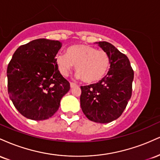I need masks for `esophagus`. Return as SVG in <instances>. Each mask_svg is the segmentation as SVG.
<instances>
[{
    "label": "esophagus",
    "mask_w": 160,
    "mask_h": 160,
    "mask_svg": "<svg viewBox=\"0 0 160 160\" xmlns=\"http://www.w3.org/2000/svg\"><path fill=\"white\" fill-rule=\"evenodd\" d=\"M70 86H71V88H74L75 86H78V84L74 83V82H71V83H70Z\"/></svg>",
    "instance_id": "esophagus-1"
}]
</instances>
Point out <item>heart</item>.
Segmentation results:
<instances>
[{
	"label": "heart",
	"mask_w": 160,
	"mask_h": 160,
	"mask_svg": "<svg viewBox=\"0 0 160 160\" xmlns=\"http://www.w3.org/2000/svg\"><path fill=\"white\" fill-rule=\"evenodd\" d=\"M56 62L62 74L68 76L76 65L77 78L87 83L96 82L107 74L110 58L104 51L86 44L74 45L68 49L67 54L59 53Z\"/></svg>",
	"instance_id": "b5f03b06"
}]
</instances>
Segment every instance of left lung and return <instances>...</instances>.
I'll list each match as a JSON object with an SVG mask.
<instances>
[{
    "instance_id": "1",
    "label": "left lung",
    "mask_w": 160,
    "mask_h": 160,
    "mask_svg": "<svg viewBox=\"0 0 160 160\" xmlns=\"http://www.w3.org/2000/svg\"><path fill=\"white\" fill-rule=\"evenodd\" d=\"M96 43L109 56L110 69L97 83L80 86V107L89 120L108 123L120 117L131 98L134 71L128 57L114 46Z\"/></svg>"
}]
</instances>
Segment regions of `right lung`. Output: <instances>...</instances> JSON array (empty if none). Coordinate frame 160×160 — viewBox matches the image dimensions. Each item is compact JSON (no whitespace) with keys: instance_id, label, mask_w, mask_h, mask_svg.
I'll return each mask as SVG.
<instances>
[{"instance_id":"right-lung-1","label":"right lung","mask_w":160,"mask_h":160,"mask_svg":"<svg viewBox=\"0 0 160 160\" xmlns=\"http://www.w3.org/2000/svg\"><path fill=\"white\" fill-rule=\"evenodd\" d=\"M58 40L37 39L20 46L7 67L10 98L22 115L33 120L49 119L58 111L70 83L58 71Z\"/></svg>"}]
</instances>
